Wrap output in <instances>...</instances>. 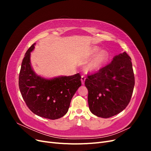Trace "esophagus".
<instances>
[{
  "mask_svg": "<svg viewBox=\"0 0 151 151\" xmlns=\"http://www.w3.org/2000/svg\"><path fill=\"white\" fill-rule=\"evenodd\" d=\"M81 83H82V84H84V83H85V81H86V77L84 76H81Z\"/></svg>",
  "mask_w": 151,
  "mask_h": 151,
  "instance_id": "34e87169",
  "label": "esophagus"
}]
</instances>
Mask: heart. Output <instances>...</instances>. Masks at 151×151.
I'll use <instances>...</instances> for the list:
<instances>
[{"instance_id":"obj_1","label":"heart","mask_w":151,"mask_h":151,"mask_svg":"<svg viewBox=\"0 0 151 151\" xmlns=\"http://www.w3.org/2000/svg\"><path fill=\"white\" fill-rule=\"evenodd\" d=\"M99 48L95 47L91 50L89 52V56L92 57L91 60L87 63L85 66V70L87 72H95L103 67L109 58V54L105 50H102L99 52Z\"/></svg>"}]
</instances>
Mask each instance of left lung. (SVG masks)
Wrapping results in <instances>:
<instances>
[{
    "mask_svg": "<svg viewBox=\"0 0 151 151\" xmlns=\"http://www.w3.org/2000/svg\"><path fill=\"white\" fill-rule=\"evenodd\" d=\"M134 85L131 58L126 52L115 56L109 64L85 81L91 112L104 118L117 115L129 104Z\"/></svg>",
    "mask_w": 151,
    "mask_h": 151,
    "instance_id": "obj_1",
    "label": "left lung"
}]
</instances>
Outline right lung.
<instances>
[{
    "mask_svg": "<svg viewBox=\"0 0 151 151\" xmlns=\"http://www.w3.org/2000/svg\"><path fill=\"white\" fill-rule=\"evenodd\" d=\"M35 44L28 50L22 60L19 77L20 92L26 105L35 115L56 120L67 113L73 96L81 86V77L79 73L52 79L38 76L30 62L31 52Z\"/></svg>",
    "mask_w": 151,
    "mask_h": 151,
    "instance_id": "obj_1",
    "label": "right lung"
}]
</instances>
